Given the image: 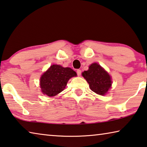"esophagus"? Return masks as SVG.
Returning a JSON list of instances; mask_svg holds the SVG:
<instances>
[{"label": "esophagus", "mask_w": 147, "mask_h": 147, "mask_svg": "<svg viewBox=\"0 0 147 147\" xmlns=\"http://www.w3.org/2000/svg\"><path fill=\"white\" fill-rule=\"evenodd\" d=\"M76 73H77V75H78V76H80V74L82 73V71L80 70V69H77Z\"/></svg>", "instance_id": "34e87169"}]
</instances>
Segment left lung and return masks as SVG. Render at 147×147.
<instances>
[{
  "instance_id": "obj_1",
  "label": "left lung",
  "mask_w": 147,
  "mask_h": 147,
  "mask_svg": "<svg viewBox=\"0 0 147 147\" xmlns=\"http://www.w3.org/2000/svg\"><path fill=\"white\" fill-rule=\"evenodd\" d=\"M82 76L88 82L90 89L98 94L105 95L111 87L110 75L96 63H92L88 71L82 73Z\"/></svg>"
}]
</instances>
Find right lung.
Segmentation results:
<instances>
[{"label":"right lung","instance_id":"1","mask_svg":"<svg viewBox=\"0 0 147 147\" xmlns=\"http://www.w3.org/2000/svg\"><path fill=\"white\" fill-rule=\"evenodd\" d=\"M76 76V72L71 68L53 65L41 76L42 92L49 96H54L65 89L69 79Z\"/></svg>","mask_w":147,"mask_h":147}]
</instances>
